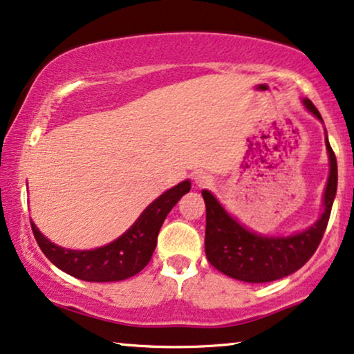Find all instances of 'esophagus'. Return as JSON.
Here are the masks:
<instances>
[{"label":"esophagus","mask_w":354,"mask_h":354,"mask_svg":"<svg viewBox=\"0 0 354 354\" xmlns=\"http://www.w3.org/2000/svg\"><path fill=\"white\" fill-rule=\"evenodd\" d=\"M194 183H196V186H199V187H207L212 185V176L204 171H199V173H196Z\"/></svg>","instance_id":"esophagus-1"}]
</instances>
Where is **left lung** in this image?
<instances>
[{
	"label": "left lung",
	"mask_w": 354,
	"mask_h": 354,
	"mask_svg": "<svg viewBox=\"0 0 354 354\" xmlns=\"http://www.w3.org/2000/svg\"><path fill=\"white\" fill-rule=\"evenodd\" d=\"M306 110L324 124L322 116L309 98H303ZM325 147L328 153L327 186L322 197V214L314 225L303 232L286 236H268L246 228L225 210L210 191H202L205 201V256L216 270L234 280L248 283H267L280 280L299 270L313 257L327 228L337 194L338 169L335 153L328 144L325 131Z\"/></svg>",
	"instance_id": "obj_1"
}]
</instances>
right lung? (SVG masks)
Segmentation results:
<instances>
[{"label":"right lung","mask_w":354,"mask_h":354,"mask_svg":"<svg viewBox=\"0 0 354 354\" xmlns=\"http://www.w3.org/2000/svg\"><path fill=\"white\" fill-rule=\"evenodd\" d=\"M189 191V180L165 191L152 204L145 207L129 230L102 248L87 251L61 248L44 236L34 221H30L32 232L41 252L63 272L84 281H121L134 277L150 262L165 218L178 201Z\"/></svg>","instance_id":"add662e5"}]
</instances>
